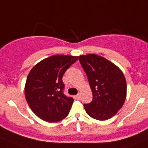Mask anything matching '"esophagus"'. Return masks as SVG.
I'll return each mask as SVG.
<instances>
[{"mask_svg":"<svg viewBox=\"0 0 148 148\" xmlns=\"http://www.w3.org/2000/svg\"><path fill=\"white\" fill-rule=\"evenodd\" d=\"M80 97H81V96H80V94H78V95H76L75 97L77 99V100H79Z\"/></svg>","mask_w":148,"mask_h":148,"instance_id":"obj_1","label":"esophagus"}]
</instances>
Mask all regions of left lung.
<instances>
[{
  "label": "left lung",
  "mask_w": 148,
  "mask_h": 148,
  "mask_svg": "<svg viewBox=\"0 0 148 148\" xmlns=\"http://www.w3.org/2000/svg\"><path fill=\"white\" fill-rule=\"evenodd\" d=\"M87 74L93 95L92 101L84 104L87 114L96 120L105 121L117 114L127 97V81L116 65L97 54L78 56Z\"/></svg>",
  "instance_id": "1"
}]
</instances>
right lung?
Wrapping results in <instances>:
<instances>
[{
	"instance_id": "obj_1",
	"label": "right lung",
	"mask_w": 148,
	"mask_h": 148,
	"mask_svg": "<svg viewBox=\"0 0 148 148\" xmlns=\"http://www.w3.org/2000/svg\"><path fill=\"white\" fill-rule=\"evenodd\" d=\"M78 56L54 55L40 61L27 76L24 95L34 114L47 122H58L68 116L74 99L63 92L62 78Z\"/></svg>"
}]
</instances>
